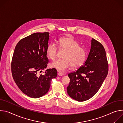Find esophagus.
<instances>
[{
  "instance_id": "34e87169",
  "label": "esophagus",
  "mask_w": 123,
  "mask_h": 123,
  "mask_svg": "<svg viewBox=\"0 0 123 123\" xmlns=\"http://www.w3.org/2000/svg\"><path fill=\"white\" fill-rule=\"evenodd\" d=\"M58 76H63V75H64V73H62V72L58 71Z\"/></svg>"
}]
</instances>
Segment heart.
I'll use <instances>...</instances> for the list:
<instances>
[{"label":"heart","mask_w":123,"mask_h":123,"mask_svg":"<svg viewBox=\"0 0 123 123\" xmlns=\"http://www.w3.org/2000/svg\"><path fill=\"white\" fill-rule=\"evenodd\" d=\"M59 47L62 49L66 50L63 59L57 60L52 62L50 65L52 67L60 71L66 70L70 66L74 68L80 67L84 63L86 52L85 49L80 46V44L73 37H63L58 41ZM58 48L54 43L49 44L46 48V54L52 60L56 58Z\"/></svg>","instance_id":"b5f03b06"}]
</instances>
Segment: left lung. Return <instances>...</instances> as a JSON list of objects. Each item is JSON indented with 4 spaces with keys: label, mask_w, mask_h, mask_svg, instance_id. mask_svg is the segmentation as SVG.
Instances as JSON below:
<instances>
[{
    "label": "left lung",
    "mask_w": 123,
    "mask_h": 123,
    "mask_svg": "<svg viewBox=\"0 0 123 123\" xmlns=\"http://www.w3.org/2000/svg\"><path fill=\"white\" fill-rule=\"evenodd\" d=\"M108 65L102 44L92 38L91 48L84 64L68 74L70 83L67 94L78 102L86 101L96 94L106 78Z\"/></svg>",
    "instance_id": "left-lung-1"
}]
</instances>
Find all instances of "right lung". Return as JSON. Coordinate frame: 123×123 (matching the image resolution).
I'll use <instances>...</instances> for the list:
<instances>
[{"mask_svg": "<svg viewBox=\"0 0 123 123\" xmlns=\"http://www.w3.org/2000/svg\"><path fill=\"white\" fill-rule=\"evenodd\" d=\"M49 33H35L21 39L17 44L11 63L12 76L19 89L27 96L38 98L49 90L51 80L57 76V70L46 68Z\"/></svg>", "mask_w": 123, "mask_h": 123, "instance_id": "1", "label": "right lung"}]
</instances>
